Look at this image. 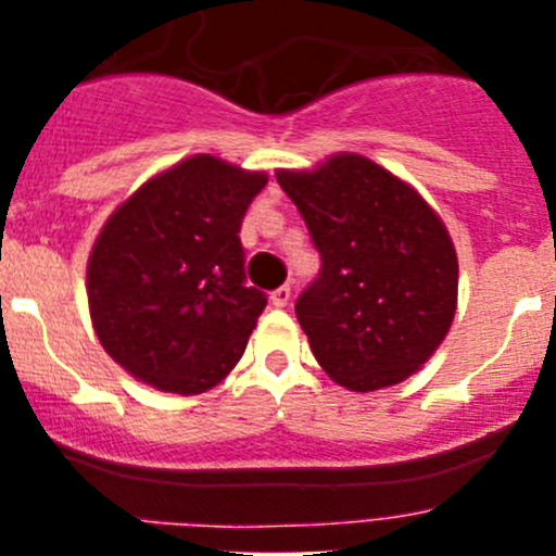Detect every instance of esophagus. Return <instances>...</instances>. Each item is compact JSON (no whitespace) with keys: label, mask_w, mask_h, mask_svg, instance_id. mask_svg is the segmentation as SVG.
<instances>
[{"label":"esophagus","mask_w":556,"mask_h":556,"mask_svg":"<svg viewBox=\"0 0 556 556\" xmlns=\"http://www.w3.org/2000/svg\"><path fill=\"white\" fill-rule=\"evenodd\" d=\"M290 299H293V293H290V285H282V288H277L271 293V304L279 306V309H282V306H288Z\"/></svg>","instance_id":"1"}]
</instances>
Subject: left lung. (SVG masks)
Segmentation results:
<instances>
[{"label":"left lung","instance_id":"obj_1","mask_svg":"<svg viewBox=\"0 0 556 556\" xmlns=\"http://www.w3.org/2000/svg\"><path fill=\"white\" fill-rule=\"evenodd\" d=\"M277 182L319 252L295 301L319 366L352 392L412 377L444 341L457 309V255L428 201L355 153Z\"/></svg>","mask_w":556,"mask_h":556}]
</instances>
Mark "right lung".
I'll use <instances>...</instances> for the list:
<instances>
[{
  "mask_svg": "<svg viewBox=\"0 0 556 556\" xmlns=\"http://www.w3.org/2000/svg\"><path fill=\"white\" fill-rule=\"evenodd\" d=\"M268 177L215 155L155 174L104 223L88 306L106 355L139 382L199 395L231 374L266 309L239 239Z\"/></svg>",
  "mask_w": 556,
  "mask_h": 556,
  "instance_id": "1",
  "label": "right lung"
}]
</instances>
